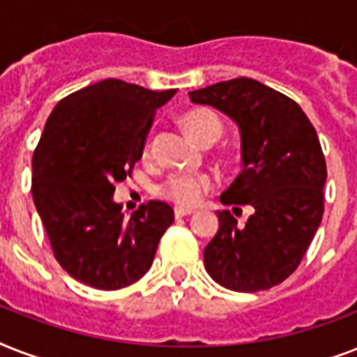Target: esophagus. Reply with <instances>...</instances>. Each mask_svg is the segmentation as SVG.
<instances>
[{
    "instance_id": "esophagus-1",
    "label": "esophagus",
    "mask_w": 357,
    "mask_h": 357,
    "mask_svg": "<svg viewBox=\"0 0 357 357\" xmlns=\"http://www.w3.org/2000/svg\"><path fill=\"white\" fill-rule=\"evenodd\" d=\"M192 209L190 207H176L174 209V215H176V218H183V217H189V215H192Z\"/></svg>"
}]
</instances>
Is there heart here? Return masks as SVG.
<instances>
[{
    "label": "heart",
    "instance_id": "heart-1",
    "mask_svg": "<svg viewBox=\"0 0 357 357\" xmlns=\"http://www.w3.org/2000/svg\"><path fill=\"white\" fill-rule=\"evenodd\" d=\"M183 128L192 140L198 144L206 140H218L222 135V122L217 114L207 109H195L183 116ZM211 176L207 174L176 172L165 181L161 192L179 206H192L202 196L213 189Z\"/></svg>",
    "mask_w": 357,
    "mask_h": 357
}]
</instances>
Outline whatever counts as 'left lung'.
Returning a JSON list of instances; mask_svg holds the SVG:
<instances>
[{
	"mask_svg": "<svg viewBox=\"0 0 357 357\" xmlns=\"http://www.w3.org/2000/svg\"><path fill=\"white\" fill-rule=\"evenodd\" d=\"M189 98L237 123L241 174L220 202L254 207L244 226L229 211L217 213L218 231L204 250L206 271L237 293L274 287L296 271L324 213L326 161L315 128L298 103L250 77Z\"/></svg>",
	"mask_w": 357,
	"mask_h": 357,
	"instance_id": "left-lung-1",
	"label": "left lung"
}]
</instances>
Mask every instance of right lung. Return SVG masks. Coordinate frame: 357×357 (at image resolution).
<instances>
[{
    "label": "right lung",
    "instance_id": "1",
    "mask_svg": "<svg viewBox=\"0 0 357 357\" xmlns=\"http://www.w3.org/2000/svg\"><path fill=\"white\" fill-rule=\"evenodd\" d=\"M174 94L103 79L50 114L33 153L31 190L55 259L77 282L116 291L150 271L174 209L151 200L126 218L114 183L131 176L155 111Z\"/></svg>",
    "mask_w": 357,
    "mask_h": 357
}]
</instances>
